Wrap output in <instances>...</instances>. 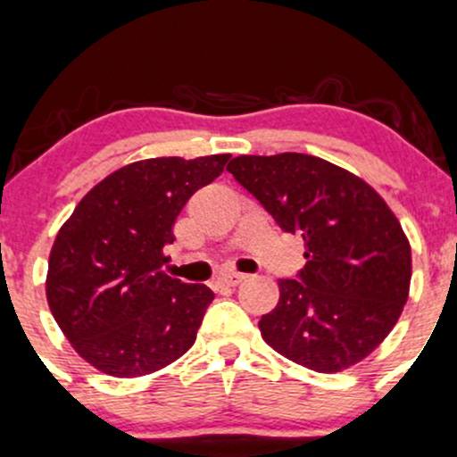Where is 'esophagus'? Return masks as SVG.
Masks as SVG:
<instances>
[{
    "label": "esophagus",
    "instance_id": "obj_1",
    "mask_svg": "<svg viewBox=\"0 0 457 457\" xmlns=\"http://www.w3.org/2000/svg\"><path fill=\"white\" fill-rule=\"evenodd\" d=\"M245 278H247V276H245V273L229 271V273H225L223 278H220V282H223V285H228V287H237V285H241Z\"/></svg>",
    "mask_w": 457,
    "mask_h": 457
}]
</instances>
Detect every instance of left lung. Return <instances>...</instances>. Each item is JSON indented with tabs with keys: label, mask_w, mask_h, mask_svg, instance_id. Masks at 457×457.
<instances>
[{
	"label": "left lung",
	"mask_w": 457,
	"mask_h": 457,
	"mask_svg": "<svg viewBox=\"0 0 457 457\" xmlns=\"http://www.w3.org/2000/svg\"><path fill=\"white\" fill-rule=\"evenodd\" d=\"M234 179L282 232L304 238V269L282 278L262 339L300 366L339 372L368 357L407 302L411 249L386 201L353 172L304 153L241 155Z\"/></svg>",
	"instance_id": "obj_1"
}]
</instances>
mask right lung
I'll list each match as a JSON object with an SVG mask.
<instances>
[{
	"label": "right lung",
	"instance_id": "1",
	"mask_svg": "<svg viewBox=\"0 0 457 457\" xmlns=\"http://www.w3.org/2000/svg\"><path fill=\"white\" fill-rule=\"evenodd\" d=\"M229 155L155 157L104 177L56 234L47 304L76 353L112 377L162 370L195 344L214 293L164 273L184 205Z\"/></svg>",
	"mask_w": 457,
	"mask_h": 457
}]
</instances>
